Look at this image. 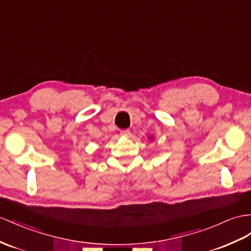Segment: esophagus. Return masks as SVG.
<instances>
[{
	"mask_svg": "<svg viewBox=\"0 0 251 251\" xmlns=\"http://www.w3.org/2000/svg\"><path fill=\"white\" fill-rule=\"evenodd\" d=\"M121 137H125V138H128L130 136V130L129 129H124V130H121L120 132Z\"/></svg>",
	"mask_w": 251,
	"mask_h": 251,
	"instance_id": "esophagus-1",
	"label": "esophagus"
}]
</instances>
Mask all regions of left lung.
<instances>
[{
    "label": "left lung",
    "instance_id": "1",
    "mask_svg": "<svg viewBox=\"0 0 251 251\" xmlns=\"http://www.w3.org/2000/svg\"><path fill=\"white\" fill-rule=\"evenodd\" d=\"M150 140H153V137H152V136H150Z\"/></svg>",
    "mask_w": 251,
    "mask_h": 251
}]
</instances>
